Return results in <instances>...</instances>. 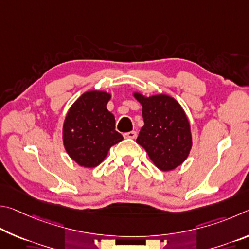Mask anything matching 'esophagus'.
Listing matches in <instances>:
<instances>
[{"label": "esophagus", "instance_id": "obj_1", "mask_svg": "<svg viewBox=\"0 0 249 249\" xmlns=\"http://www.w3.org/2000/svg\"><path fill=\"white\" fill-rule=\"evenodd\" d=\"M138 136L137 131H130L127 133H124V137L127 138V139H136Z\"/></svg>", "mask_w": 249, "mask_h": 249}]
</instances>
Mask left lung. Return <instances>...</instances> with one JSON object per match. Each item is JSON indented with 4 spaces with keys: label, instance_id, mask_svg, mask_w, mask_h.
<instances>
[{
    "label": "left lung",
    "instance_id": "8db88e82",
    "mask_svg": "<svg viewBox=\"0 0 249 249\" xmlns=\"http://www.w3.org/2000/svg\"><path fill=\"white\" fill-rule=\"evenodd\" d=\"M133 96L142 105L144 120L137 143L159 169L173 171L185 162L193 146L190 124L184 109L175 98L165 94L145 97L133 93Z\"/></svg>",
    "mask_w": 249,
    "mask_h": 249
}]
</instances>
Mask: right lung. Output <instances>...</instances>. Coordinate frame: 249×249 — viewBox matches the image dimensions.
I'll return each instance as SVG.
<instances>
[{
  "mask_svg": "<svg viewBox=\"0 0 249 249\" xmlns=\"http://www.w3.org/2000/svg\"><path fill=\"white\" fill-rule=\"evenodd\" d=\"M111 95L103 90L82 94L69 109L63 124L65 151L80 166H98L109 149L124 140L115 130V116L107 109Z\"/></svg>",
  "mask_w": 249,
  "mask_h": 249,
  "instance_id": "right-lung-1",
  "label": "right lung"
}]
</instances>
